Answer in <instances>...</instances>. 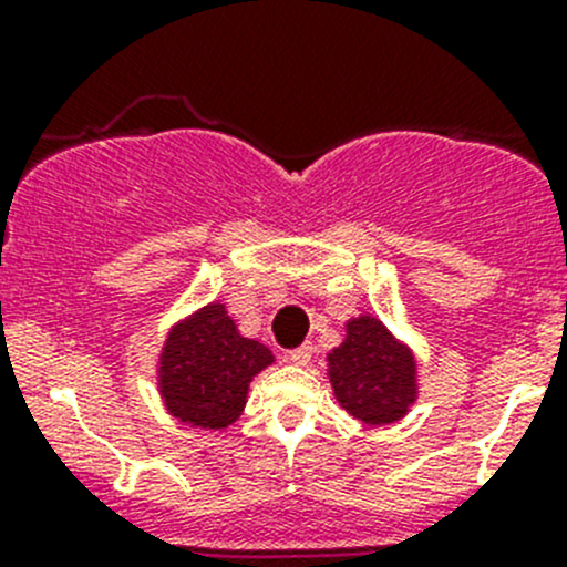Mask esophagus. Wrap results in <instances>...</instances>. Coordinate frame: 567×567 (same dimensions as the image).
Here are the masks:
<instances>
[{
	"label": "esophagus",
	"instance_id": "esophagus-1",
	"mask_svg": "<svg viewBox=\"0 0 567 567\" xmlns=\"http://www.w3.org/2000/svg\"><path fill=\"white\" fill-rule=\"evenodd\" d=\"M312 353H316V348H312V342H305V346L293 348V351L288 353V362L299 364V368H305V364H310Z\"/></svg>",
	"mask_w": 567,
	"mask_h": 567
}]
</instances>
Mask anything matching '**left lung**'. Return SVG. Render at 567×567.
Segmentation results:
<instances>
[{"mask_svg": "<svg viewBox=\"0 0 567 567\" xmlns=\"http://www.w3.org/2000/svg\"><path fill=\"white\" fill-rule=\"evenodd\" d=\"M326 375L348 416L370 427L400 422L420 398L416 353L370 312L346 320V337L326 353Z\"/></svg>", "mask_w": 567, "mask_h": 567, "instance_id": "obj_1", "label": "left lung"}]
</instances>
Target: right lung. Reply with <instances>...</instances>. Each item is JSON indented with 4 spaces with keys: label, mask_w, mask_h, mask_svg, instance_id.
<instances>
[{
    "label": "right lung",
    "mask_w": 567,
    "mask_h": 567,
    "mask_svg": "<svg viewBox=\"0 0 567 567\" xmlns=\"http://www.w3.org/2000/svg\"><path fill=\"white\" fill-rule=\"evenodd\" d=\"M274 362L260 340L238 331L221 301H210L167 331L156 359V386L177 422L225 431L247 409L255 375Z\"/></svg>",
    "instance_id": "add662e5"
}]
</instances>
